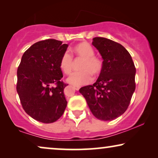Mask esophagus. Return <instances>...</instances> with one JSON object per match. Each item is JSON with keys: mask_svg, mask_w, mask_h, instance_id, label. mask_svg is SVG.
Masks as SVG:
<instances>
[{"mask_svg": "<svg viewBox=\"0 0 158 158\" xmlns=\"http://www.w3.org/2000/svg\"><path fill=\"white\" fill-rule=\"evenodd\" d=\"M73 88H74V89H75L76 90H78L80 88H81V87H80V86H74V87H73Z\"/></svg>", "mask_w": 158, "mask_h": 158, "instance_id": "esophagus-1", "label": "esophagus"}]
</instances>
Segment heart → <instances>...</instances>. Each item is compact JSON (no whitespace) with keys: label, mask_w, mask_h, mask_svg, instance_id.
<instances>
[{"label":"heart","mask_w":158,"mask_h":158,"mask_svg":"<svg viewBox=\"0 0 158 158\" xmlns=\"http://www.w3.org/2000/svg\"><path fill=\"white\" fill-rule=\"evenodd\" d=\"M73 52L77 57L83 58L80 70L81 71L73 73L68 77L69 83L76 86H81L90 83L93 75H98L102 69V62L96 57L95 51L91 45L87 42H82L77 44L73 49ZM73 60L72 55L68 52L62 54L60 60V68L64 74L68 75L73 70Z\"/></svg>","instance_id":"1"}]
</instances>
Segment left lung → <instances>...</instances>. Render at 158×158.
<instances>
[{"label":"left lung","instance_id":"1","mask_svg":"<svg viewBox=\"0 0 158 158\" xmlns=\"http://www.w3.org/2000/svg\"><path fill=\"white\" fill-rule=\"evenodd\" d=\"M92 44L103 59L98 78L79 91L95 117L111 121L126 111L135 90L136 68L129 52L122 44L103 37L93 39Z\"/></svg>","mask_w":158,"mask_h":158}]
</instances>
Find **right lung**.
Masks as SVG:
<instances>
[{
	"mask_svg": "<svg viewBox=\"0 0 158 158\" xmlns=\"http://www.w3.org/2000/svg\"><path fill=\"white\" fill-rule=\"evenodd\" d=\"M68 44L46 40L31 45L23 53L17 70L16 90L28 115L49 124L61 117L67 106L60 60Z\"/></svg>",
	"mask_w": 158,
	"mask_h": 158,
	"instance_id": "add662e5",
	"label": "right lung"
}]
</instances>
